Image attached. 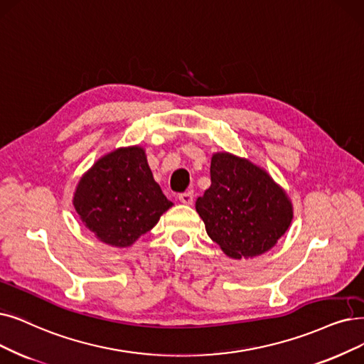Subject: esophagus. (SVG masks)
<instances>
[{"label": "esophagus", "instance_id": "esophagus-1", "mask_svg": "<svg viewBox=\"0 0 364 364\" xmlns=\"http://www.w3.org/2000/svg\"><path fill=\"white\" fill-rule=\"evenodd\" d=\"M179 200L183 203V205H193L194 194H193V191L182 193V194H179Z\"/></svg>", "mask_w": 364, "mask_h": 364}]
</instances>
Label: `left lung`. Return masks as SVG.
I'll return each mask as SVG.
<instances>
[{
	"label": "left lung",
	"instance_id": "1",
	"mask_svg": "<svg viewBox=\"0 0 364 364\" xmlns=\"http://www.w3.org/2000/svg\"><path fill=\"white\" fill-rule=\"evenodd\" d=\"M196 209L209 237L236 259L269 251L293 220L291 203L269 174L227 152L212 156L210 186Z\"/></svg>",
	"mask_w": 364,
	"mask_h": 364
}]
</instances>
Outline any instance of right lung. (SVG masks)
Here are the masks:
<instances>
[{"label":"right lung","instance_id":"add662e5","mask_svg":"<svg viewBox=\"0 0 364 364\" xmlns=\"http://www.w3.org/2000/svg\"><path fill=\"white\" fill-rule=\"evenodd\" d=\"M82 223L107 245L129 246L173 203L154 181L139 146L107 154L83 174L73 200Z\"/></svg>","mask_w":364,"mask_h":364}]
</instances>
